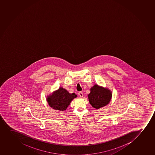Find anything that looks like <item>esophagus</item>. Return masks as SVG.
<instances>
[{
  "label": "esophagus",
  "instance_id": "34e87169",
  "mask_svg": "<svg viewBox=\"0 0 155 155\" xmlns=\"http://www.w3.org/2000/svg\"><path fill=\"white\" fill-rule=\"evenodd\" d=\"M79 96H80V97H83V93H82L81 92H79Z\"/></svg>",
  "mask_w": 155,
  "mask_h": 155
}]
</instances>
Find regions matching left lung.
Instances as JSON below:
<instances>
[{
	"label": "left lung",
	"instance_id": "8db88e82",
	"mask_svg": "<svg viewBox=\"0 0 155 155\" xmlns=\"http://www.w3.org/2000/svg\"><path fill=\"white\" fill-rule=\"evenodd\" d=\"M112 97V92L108 88L95 84L91 88L88 95V101L96 109L105 107L110 103Z\"/></svg>",
	"mask_w": 155,
	"mask_h": 155
}]
</instances>
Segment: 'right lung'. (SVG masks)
Segmentation results:
<instances>
[{
	"instance_id": "1",
	"label": "right lung",
	"mask_w": 155,
	"mask_h": 155,
	"mask_svg": "<svg viewBox=\"0 0 155 155\" xmlns=\"http://www.w3.org/2000/svg\"><path fill=\"white\" fill-rule=\"evenodd\" d=\"M77 97V95L75 93H70L65 88L60 87L47 96L46 99L50 107L54 110L62 112L67 110L72 100Z\"/></svg>"
}]
</instances>
